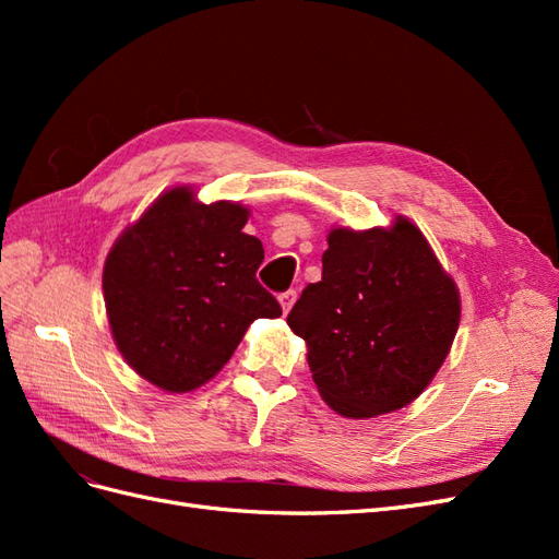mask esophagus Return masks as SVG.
<instances>
[{"label":"esophagus","instance_id":"esophagus-1","mask_svg":"<svg viewBox=\"0 0 559 559\" xmlns=\"http://www.w3.org/2000/svg\"><path fill=\"white\" fill-rule=\"evenodd\" d=\"M296 298H298V292H296V289H289V292L280 294V306H282V312H284V314L294 308Z\"/></svg>","mask_w":559,"mask_h":559}]
</instances>
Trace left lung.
<instances>
[{"label": "left lung", "mask_w": 559, "mask_h": 559, "mask_svg": "<svg viewBox=\"0 0 559 559\" xmlns=\"http://www.w3.org/2000/svg\"><path fill=\"white\" fill-rule=\"evenodd\" d=\"M286 324L308 343L312 380L335 413L364 419L415 401L445 361L460 294L408 218L335 228Z\"/></svg>", "instance_id": "8db88e82"}]
</instances>
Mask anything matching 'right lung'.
<instances>
[{
  "label": "right lung",
  "instance_id": "add662e5",
  "mask_svg": "<svg viewBox=\"0 0 559 559\" xmlns=\"http://www.w3.org/2000/svg\"><path fill=\"white\" fill-rule=\"evenodd\" d=\"M235 202L173 189L109 251L103 289L114 341L165 392H191L228 364L253 319L282 314L257 280L263 245Z\"/></svg>",
  "mask_w": 559,
  "mask_h": 559
}]
</instances>
